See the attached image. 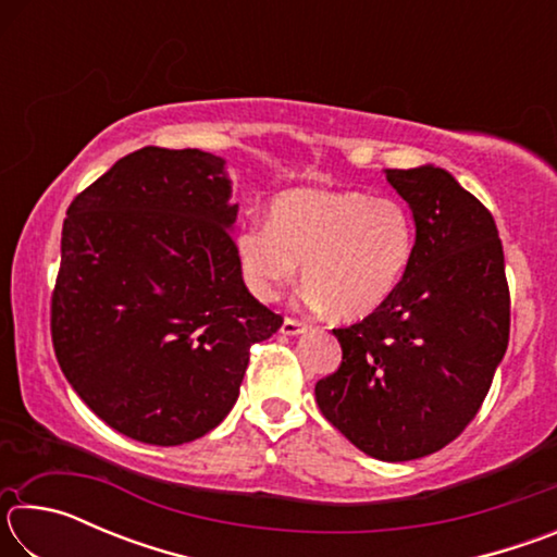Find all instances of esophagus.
Returning <instances> with one entry per match:
<instances>
[{
  "mask_svg": "<svg viewBox=\"0 0 557 557\" xmlns=\"http://www.w3.org/2000/svg\"><path fill=\"white\" fill-rule=\"evenodd\" d=\"M282 334L285 336H297V334H305L307 332V324L299 322V319H292V317H285V322H282Z\"/></svg>",
  "mask_w": 557,
  "mask_h": 557,
  "instance_id": "1",
  "label": "esophagus"
}]
</instances>
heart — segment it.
Masks as SVG:
<instances>
[{
    "mask_svg": "<svg viewBox=\"0 0 557 557\" xmlns=\"http://www.w3.org/2000/svg\"><path fill=\"white\" fill-rule=\"evenodd\" d=\"M270 225L250 223L235 238L248 287L275 299L297 275L307 297L336 319H363L385 305L414 252V221L393 196L348 188H292L270 203Z\"/></svg>",
    "mask_w": 557,
    "mask_h": 557,
    "instance_id": "obj_1",
    "label": "heart"
}]
</instances>
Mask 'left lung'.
Wrapping results in <instances>:
<instances>
[{"label":"left lung","mask_w":557,"mask_h":557,"mask_svg":"<svg viewBox=\"0 0 557 557\" xmlns=\"http://www.w3.org/2000/svg\"><path fill=\"white\" fill-rule=\"evenodd\" d=\"M385 178L412 209L410 268L373 314L334 329L342 366L314 395L351 445L408 461L447 447L476 418L508 346L511 295L482 201L437 166Z\"/></svg>","instance_id":"1"}]
</instances>
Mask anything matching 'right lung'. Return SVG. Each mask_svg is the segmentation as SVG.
Returning <instances> with one entry per match:
<instances>
[{
	"label": "right lung",
	"mask_w": 557,
	"mask_h": 557,
	"mask_svg": "<svg viewBox=\"0 0 557 557\" xmlns=\"http://www.w3.org/2000/svg\"><path fill=\"white\" fill-rule=\"evenodd\" d=\"M223 159L143 147L69 206L51 342L73 391L129 440L174 447L238 400L282 317L243 282Z\"/></svg>",
	"instance_id": "right-lung-1"
}]
</instances>
